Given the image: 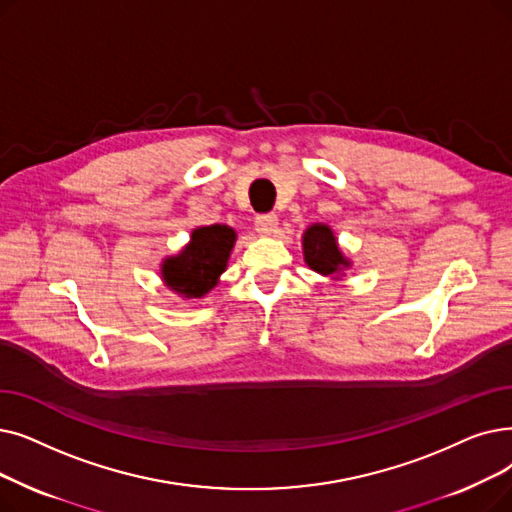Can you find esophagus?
Here are the masks:
<instances>
[{"label":"esophagus","mask_w":512,"mask_h":512,"mask_svg":"<svg viewBox=\"0 0 512 512\" xmlns=\"http://www.w3.org/2000/svg\"><path fill=\"white\" fill-rule=\"evenodd\" d=\"M278 228V217L274 213H268V215H259L255 219V230L259 236H272Z\"/></svg>","instance_id":"1"}]
</instances>
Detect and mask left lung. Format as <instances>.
I'll return each instance as SVG.
<instances>
[{"mask_svg": "<svg viewBox=\"0 0 512 512\" xmlns=\"http://www.w3.org/2000/svg\"><path fill=\"white\" fill-rule=\"evenodd\" d=\"M301 244L309 270L337 282L345 276V270L351 268V259L341 251L335 232L326 224H311L303 232Z\"/></svg>", "mask_w": 512, "mask_h": 512, "instance_id": "left-lung-1", "label": "left lung"}]
</instances>
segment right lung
<instances>
[{
	"mask_svg": "<svg viewBox=\"0 0 512 512\" xmlns=\"http://www.w3.org/2000/svg\"><path fill=\"white\" fill-rule=\"evenodd\" d=\"M236 236L226 224L194 228L184 247L161 261L163 284L182 299H203L226 272Z\"/></svg>",
	"mask_w": 512,
	"mask_h": 512,
	"instance_id": "obj_1",
	"label": "right lung"
}]
</instances>
